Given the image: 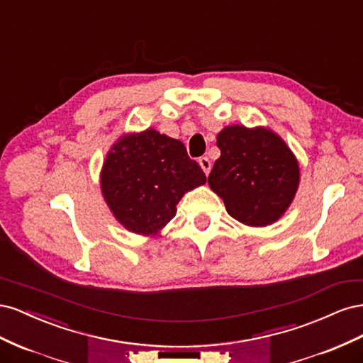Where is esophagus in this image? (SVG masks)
Segmentation results:
<instances>
[{
	"label": "esophagus",
	"mask_w": 363,
	"mask_h": 363,
	"mask_svg": "<svg viewBox=\"0 0 363 363\" xmlns=\"http://www.w3.org/2000/svg\"><path fill=\"white\" fill-rule=\"evenodd\" d=\"M199 163H200V167H201V169L204 171V174L207 175L208 172H211V168H212V163H211V160H208L206 156H203V157H200L199 159Z\"/></svg>",
	"instance_id": "esophagus-1"
}]
</instances>
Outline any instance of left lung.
<instances>
[{"mask_svg":"<svg viewBox=\"0 0 363 363\" xmlns=\"http://www.w3.org/2000/svg\"><path fill=\"white\" fill-rule=\"evenodd\" d=\"M216 145L221 156L207 182L228 215L252 227L276 223L300 183L298 162L289 147L269 128L244 125L223 128Z\"/></svg>","mask_w":363,"mask_h":363,"instance_id":"left-lung-1","label":"left lung"}]
</instances>
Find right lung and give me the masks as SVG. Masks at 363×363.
Wrapping results in <instances>:
<instances>
[{
    "instance_id": "obj_1",
    "label": "right lung",
    "mask_w": 363,
    "mask_h": 363,
    "mask_svg": "<svg viewBox=\"0 0 363 363\" xmlns=\"http://www.w3.org/2000/svg\"><path fill=\"white\" fill-rule=\"evenodd\" d=\"M206 183L180 140L155 128L119 138L101 171L103 196L113 216L138 235H156L177 212L182 196Z\"/></svg>"
}]
</instances>
